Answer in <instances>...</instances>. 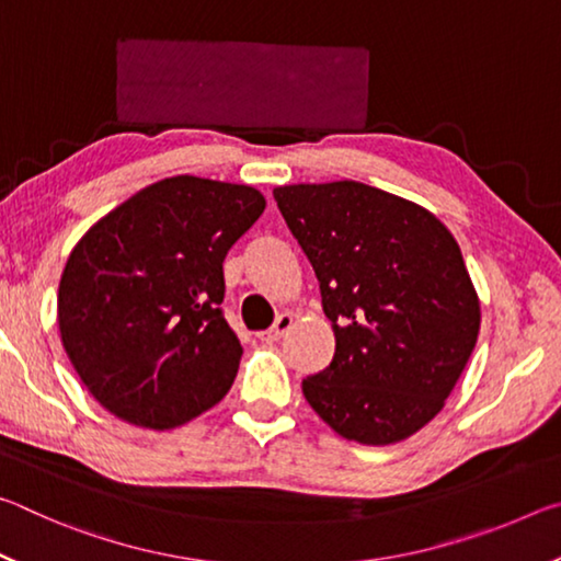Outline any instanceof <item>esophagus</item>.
Listing matches in <instances>:
<instances>
[{
  "instance_id": "1",
  "label": "esophagus",
  "mask_w": 561,
  "mask_h": 561,
  "mask_svg": "<svg viewBox=\"0 0 561 561\" xmlns=\"http://www.w3.org/2000/svg\"><path fill=\"white\" fill-rule=\"evenodd\" d=\"M291 324H294V317L289 314V311H284V314H279V317H277V321H274V327H272V329L262 331L260 339H262V341H267V344H272V341H279V339H282L284 334H287V331L291 329Z\"/></svg>"
}]
</instances>
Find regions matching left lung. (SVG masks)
<instances>
[{
  "label": "left lung",
  "mask_w": 561,
  "mask_h": 561,
  "mask_svg": "<svg viewBox=\"0 0 561 561\" xmlns=\"http://www.w3.org/2000/svg\"><path fill=\"white\" fill-rule=\"evenodd\" d=\"M317 272L336 336L309 405L341 438L393 445L443 411L480 334V297L438 217L386 190L339 180L274 187Z\"/></svg>",
  "instance_id": "1"
}]
</instances>
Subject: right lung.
<instances>
[{"label":"right lung","mask_w":561,"mask_h":561,"mask_svg":"<svg viewBox=\"0 0 561 561\" xmlns=\"http://www.w3.org/2000/svg\"><path fill=\"white\" fill-rule=\"evenodd\" d=\"M257 187L175 175L93 222L66 260V356L111 415L170 431L220 403L242 346L222 317V262L257 222Z\"/></svg>","instance_id":"obj_1"}]
</instances>
